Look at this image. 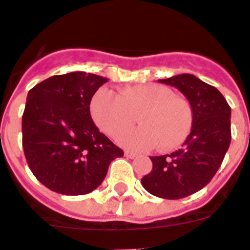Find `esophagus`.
Listing matches in <instances>:
<instances>
[{
	"mask_svg": "<svg viewBox=\"0 0 250 250\" xmlns=\"http://www.w3.org/2000/svg\"><path fill=\"white\" fill-rule=\"evenodd\" d=\"M124 154H125V157L130 158V159H133V158L136 157L135 153H133V151H129V150H125V153H124Z\"/></svg>",
	"mask_w": 250,
	"mask_h": 250,
	"instance_id": "34e87169",
	"label": "esophagus"
}]
</instances>
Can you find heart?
<instances>
[{"instance_id":"1","label":"heart","mask_w":250,"mask_h":250,"mask_svg":"<svg viewBox=\"0 0 250 250\" xmlns=\"http://www.w3.org/2000/svg\"><path fill=\"white\" fill-rule=\"evenodd\" d=\"M91 115L97 126L111 136L129 129L136 116L142 126L117 138L121 146L133 150H149L155 146L164 151L178 148L193 124L189 102L157 83L126 86L117 95L99 89L91 101Z\"/></svg>"}]
</instances>
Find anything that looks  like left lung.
<instances>
[{
  "mask_svg": "<svg viewBox=\"0 0 250 250\" xmlns=\"http://www.w3.org/2000/svg\"><path fill=\"white\" fill-rule=\"evenodd\" d=\"M158 81L185 95L192 107L193 124L182 148L150 157L153 168L143 177L142 185L157 197L178 200L204 188L220 168L231 140V108L219 89L193 74Z\"/></svg>",
  "mask_w": 250,
  "mask_h": 250,
  "instance_id": "left-lung-1",
  "label": "left lung"
}]
</instances>
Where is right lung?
<instances>
[{
    "label": "right lung",
    "instance_id": "right-lung-1",
    "mask_svg": "<svg viewBox=\"0 0 250 250\" xmlns=\"http://www.w3.org/2000/svg\"><path fill=\"white\" fill-rule=\"evenodd\" d=\"M107 78L86 72L53 76L30 89L22 115V146L34 176L62 195H86L124 151L100 133L89 104Z\"/></svg>",
    "mask_w": 250,
    "mask_h": 250
}]
</instances>
